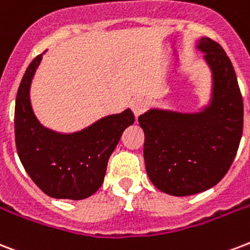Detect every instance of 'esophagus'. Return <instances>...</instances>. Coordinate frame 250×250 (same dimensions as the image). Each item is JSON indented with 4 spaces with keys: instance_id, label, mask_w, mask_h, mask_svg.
I'll list each match as a JSON object with an SVG mask.
<instances>
[{
    "instance_id": "34e87169",
    "label": "esophagus",
    "mask_w": 250,
    "mask_h": 250,
    "mask_svg": "<svg viewBox=\"0 0 250 250\" xmlns=\"http://www.w3.org/2000/svg\"><path fill=\"white\" fill-rule=\"evenodd\" d=\"M146 107H148V101L144 97H135L131 101V108H132V112L136 118L142 115L143 112L146 110Z\"/></svg>"
}]
</instances>
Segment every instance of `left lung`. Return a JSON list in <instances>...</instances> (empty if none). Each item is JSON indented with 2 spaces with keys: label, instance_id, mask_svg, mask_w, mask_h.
<instances>
[{
  "label": "left lung",
  "instance_id": "left-lung-1",
  "mask_svg": "<svg viewBox=\"0 0 250 250\" xmlns=\"http://www.w3.org/2000/svg\"><path fill=\"white\" fill-rule=\"evenodd\" d=\"M197 49L212 74L209 104L199 112L150 108L139 117L146 174L163 193L186 197L226 176L243 135L244 106L237 77L222 45L201 38Z\"/></svg>",
  "mask_w": 250,
  "mask_h": 250
}]
</instances>
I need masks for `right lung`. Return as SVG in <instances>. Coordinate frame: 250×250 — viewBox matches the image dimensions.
Here are the masks:
<instances>
[{
	"label": "right lung",
	"mask_w": 250,
	"mask_h": 250,
	"mask_svg": "<svg viewBox=\"0 0 250 250\" xmlns=\"http://www.w3.org/2000/svg\"><path fill=\"white\" fill-rule=\"evenodd\" d=\"M42 56H36L28 65L17 93V152L24 170L48 197L85 199L104 184L108 159L135 117L125 108L72 133L56 132L41 125L32 111L30 87Z\"/></svg>",
	"instance_id": "obj_1"
}]
</instances>
